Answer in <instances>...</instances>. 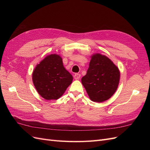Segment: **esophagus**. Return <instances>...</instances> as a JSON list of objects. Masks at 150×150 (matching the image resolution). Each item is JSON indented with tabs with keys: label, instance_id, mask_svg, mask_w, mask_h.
<instances>
[{
	"label": "esophagus",
	"instance_id": "1",
	"mask_svg": "<svg viewBox=\"0 0 150 150\" xmlns=\"http://www.w3.org/2000/svg\"><path fill=\"white\" fill-rule=\"evenodd\" d=\"M74 78L75 79H80V78H81V74H78V73L75 74L74 75Z\"/></svg>",
	"mask_w": 150,
	"mask_h": 150
}]
</instances>
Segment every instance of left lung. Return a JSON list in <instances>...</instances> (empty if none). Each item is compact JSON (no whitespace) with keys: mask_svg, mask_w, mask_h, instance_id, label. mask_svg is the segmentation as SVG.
<instances>
[{"mask_svg":"<svg viewBox=\"0 0 150 150\" xmlns=\"http://www.w3.org/2000/svg\"><path fill=\"white\" fill-rule=\"evenodd\" d=\"M120 79L117 67L108 57L97 53L91 56L87 73L81 82L91 100L101 103L114 94Z\"/></svg>","mask_w":150,"mask_h":150,"instance_id":"obj_1","label":"left lung"}]
</instances>
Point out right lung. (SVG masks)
<instances>
[{
    "mask_svg": "<svg viewBox=\"0 0 150 150\" xmlns=\"http://www.w3.org/2000/svg\"><path fill=\"white\" fill-rule=\"evenodd\" d=\"M73 78L63 66L59 55L51 54L35 67L33 81L38 93L47 100H56L62 96Z\"/></svg>",
    "mask_w": 150,
    "mask_h": 150,
    "instance_id": "right-lung-1",
    "label": "right lung"
}]
</instances>
